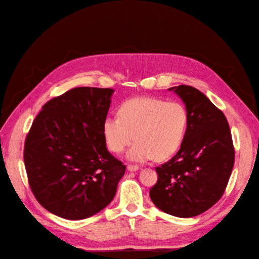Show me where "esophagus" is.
<instances>
[{"instance_id":"obj_1","label":"esophagus","mask_w":259,"mask_h":259,"mask_svg":"<svg viewBox=\"0 0 259 259\" xmlns=\"http://www.w3.org/2000/svg\"><path fill=\"white\" fill-rule=\"evenodd\" d=\"M126 169H128L129 171H136V170L139 169V166H137V164H128Z\"/></svg>"}]
</instances>
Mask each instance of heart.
<instances>
[{
    "label": "heart",
    "mask_w": 259,
    "mask_h": 259,
    "mask_svg": "<svg viewBox=\"0 0 259 259\" xmlns=\"http://www.w3.org/2000/svg\"><path fill=\"white\" fill-rule=\"evenodd\" d=\"M188 112L183 104L162 99L142 97L124 101L118 117H107L102 123L106 145L121 152L133 144L128 158L147 161L164 160L178 151L188 128Z\"/></svg>",
    "instance_id": "1"
}]
</instances>
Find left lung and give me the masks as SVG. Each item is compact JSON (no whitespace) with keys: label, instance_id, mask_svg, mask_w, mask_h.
I'll use <instances>...</instances> for the list:
<instances>
[{"label":"left lung","instance_id":"1","mask_svg":"<svg viewBox=\"0 0 259 259\" xmlns=\"http://www.w3.org/2000/svg\"><path fill=\"white\" fill-rule=\"evenodd\" d=\"M169 90L185 102L188 128L178 152L156 168L158 180L149 195L160 210L189 218L208 210L224 195L235 149L226 117L202 92L184 84Z\"/></svg>","mask_w":259,"mask_h":259}]
</instances>
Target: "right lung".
I'll list each match as a JSON object with an SVG mask.
<instances>
[{
  "mask_svg": "<svg viewBox=\"0 0 259 259\" xmlns=\"http://www.w3.org/2000/svg\"><path fill=\"white\" fill-rule=\"evenodd\" d=\"M112 89L79 87L49 100L24 144L30 188L47 210L70 221L107 207L125 166L107 149L102 123Z\"/></svg>",
  "mask_w": 259,
  "mask_h": 259,
  "instance_id": "add662e5",
  "label": "right lung"
}]
</instances>
